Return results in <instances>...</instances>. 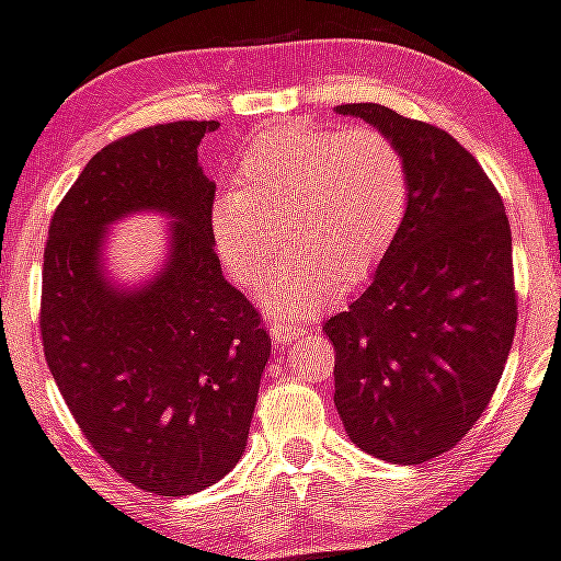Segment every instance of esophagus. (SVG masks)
I'll return each instance as SVG.
<instances>
[{
    "instance_id": "34e87169",
    "label": "esophagus",
    "mask_w": 561,
    "mask_h": 561,
    "mask_svg": "<svg viewBox=\"0 0 561 561\" xmlns=\"http://www.w3.org/2000/svg\"><path fill=\"white\" fill-rule=\"evenodd\" d=\"M270 334H272V340L275 342H280V345H289V342H295L297 336L304 334V329H300V325L297 323H289V320H272L270 323Z\"/></svg>"
}]
</instances>
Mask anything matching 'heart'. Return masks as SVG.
<instances>
[{
    "instance_id": "obj_1",
    "label": "heart",
    "mask_w": 561,
    "mask_h": 561,
    "mask_svg": "<svg viewBox=\"0 0 561 561\" xmlns=\"http://www.w3.org/2000/svg\"><path fill=\"white\" fill-rule=\"evenodd\" d=\"M413 199L410 162L390 134L370 126H280L257 134L238 160V182L213 199L221 264L241 289L264 284L280 238L297 252L272 272L264 306L309 317L368 280Z\"/></svg>"
}]
</instances>
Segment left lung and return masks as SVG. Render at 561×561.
<instances>
[{
    "instance_id": "left-lung-1",
    "label": "left lung",
    "mask_w": 561,
    "mask_h": 561,
    "mask_svg": "<svg viewBox=\"0 0 561 561\" xmlns=\"http://www.w3.org/2000/svg\"><path fill=\"white\" fill-rule=\"evenodd\" d=\"M401 146L408 221L348 311L329 317L334 401L351 440L390 463L449 449L489 408L517 329L512 227L453 134L381 103H345Z\"/></svg>"
}]
</instances>
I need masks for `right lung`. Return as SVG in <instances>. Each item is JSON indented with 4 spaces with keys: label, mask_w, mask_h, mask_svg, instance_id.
<instances>
[{
    "label": "right lung",
    "mask_w": 561,
    "mask_h": 561,
    "mask_svg": "<svg viewBox=\"0 0 561 561\" xmlns=\"http://www.w3.org/2000/svg\"><path fill=\"white\" fill-rule=\"evenodd\" d=\"M216 121L131 131L89 160L49 219L38 329L47 368L83 438L123 480L162 497L202 492L250 438L272 340L221 275L213 182L199 168ZM178 219L167 272L137 296L100 277V238L128 209Z\"/></svg>",
    "instance_id": "add662e5"
}]
</instances>
